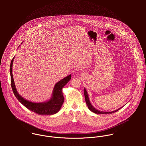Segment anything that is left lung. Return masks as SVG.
Returning <instances> with one entry per match:
<instances>
[{"label":"left lung","mask_w":146,"mask_h":146,"mask_svg":"<svg viewBox=\"0 0 146 146\" xmlns=\"http://www.w3.org/2000/svg\"><path fill=\"white\" fill-rule=\"evenodd\" d=\"M84 96H85V102H86V104H87V106L88 107V108L89 109V110H90L92 112L95 113H97V114H109V113H113L116 111H117L118 110H119L120 109H121L122 107L119 108L118 110H116L115 111H111V112H104V111H100V110H98L97 109L95 108L93 106L92 104H91L90 101H89V97H88V93H87V91L86 90V89L84 88Z\"/></svg>","instance_id":"left-lung-1"}]
</instances>
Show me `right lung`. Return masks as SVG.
Segmentation results:
<instances>
[{"label":"right lung","instance_id":"1","mask_svg":"<svg viewBox=\"0 0 146 146\" xmlns=\"http://www.w3.org/2000/svg\"><path fill=\"white\" fill-rule=\"evenodd\" d=\"M15 57L12 60L10 65V74L11 86L13 92L16 98L27 108L40 115H53L57 113L61 109L64 102L62 88L71 79V75H69L55 84L51 98L47 101L40 103H35L24 99L17 91L12 74L13 62Z\"/></svg>","mask_w":146,"mask_h":146}]
</instances>
